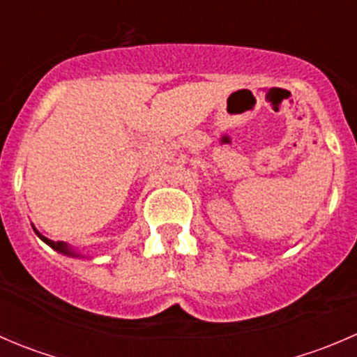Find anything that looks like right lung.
I'll list each match as a JSON object with an SVG mask.
<instances>
[{
	"mask_svg": "<svg viewBox=\"0 0 357 357\" xmlns=\"http://www.w3.org/2000/svg\"><path fill=\"white\" fill-rule=\"evenodd\" d=\"M32 228H34V226H32ZM34 231H36V235H38L39 238H41L43 242L46 243V245H50L53 248V250L59 252V254H63V255H67V257H75V259H84L86 257V255L82 254V252H79L75 247L68 245V243H66V242H53V240L46 238L45 235H41V233H39L36 228H34Z\"/></svg>",
	"mask_w": 357,
	"mask_h": 357,
	"instance_id": "1",
	"label": "right lung"
}]
</instances>
